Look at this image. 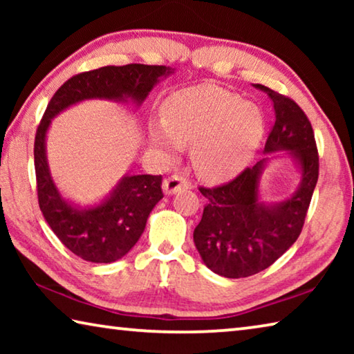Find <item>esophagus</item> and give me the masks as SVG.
<instances>
[{"label":"esophagus","instance_id":"1","mask_svg":"<svg viewBox=\"0 0 354 354\" xmlns=\"http://www.w3.org/2000/svg\"><path fill=\"white\" fill-rule=\"evenodd\" d=\"M162 189H164L165 195H175V194H178V192L189 189V183L185 181L183 176L171 175L162 183Z\"/></svg>","mask_w":354,"mask_h":354}]
</instances>
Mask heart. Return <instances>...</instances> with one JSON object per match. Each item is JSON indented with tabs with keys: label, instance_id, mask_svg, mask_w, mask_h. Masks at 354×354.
I'll use <instances>...</instances> for the list:
<instances>
[{
	"label": "heart",
	"instance_id": "1",
	"mask_svg": "<svg viewBox=\"0 0 354 354\" xmlns=\"http://www.w3.org/2000/svg\"><path fill=\"white\" fill-rule=\"evenodd\" d=\"M263 131L266 120L256 104L215 84H203L173 95L149 137L167 154L192 145L196 173L207 181H226L248 165Z\"/></svg>",
	"mask_w": 354,
	"mask_h": 354
}]
</instances>
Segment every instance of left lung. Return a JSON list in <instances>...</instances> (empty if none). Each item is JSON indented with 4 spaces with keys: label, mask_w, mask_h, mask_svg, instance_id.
<instances>
[{
    "label": "left lung",
    "mask_w": 354,
    "mask_h": 354,
    "mask_svg": "<svg viewBox=\"0 0 354 354\" xmlns=\"http://www.w3.org/2000/svg\"><path fill=\"white\" fill-rule=\"evenodd\" d=\"M272 100L274 124L263 154L286 151L299 173L297 190L281 201H263L261 179L268 156L231 183L200 187L209 200L194 231L205 266L225 278H247L266 270L289 250L301 232L317 179L319 153L310 122L290 98L256 84Z\"/></svg>",
    "instance_id": "8db88e82"
}]
</instances>
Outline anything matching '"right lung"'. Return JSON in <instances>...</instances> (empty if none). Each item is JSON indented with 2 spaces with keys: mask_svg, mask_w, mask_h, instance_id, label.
Segmentation results:
<instances>
[{
  "mask_svg": "<svg viewBox=\"0 0 354 354\" xmlns=\"http://www.w3.org/2000/svg\"><path fill=\"white\" fill-rule=\"evenodd\" d=\"M171 73L175 68L165 65H107L71 77L46 107L34 142L39 206L59 241L84 261L111 263L129 253L145 231L149 212L162 200V176L124 175L109 195L91 206L64 198L46 158V133L53 118L87 100L140 106L156 84Z\"/></svg>",
  "mask_w": 354,
  "mask_h": 354,
  "instance_id": "1",
  "label": "right lung"
}]
</instances>
